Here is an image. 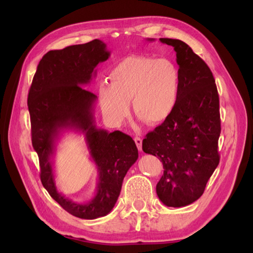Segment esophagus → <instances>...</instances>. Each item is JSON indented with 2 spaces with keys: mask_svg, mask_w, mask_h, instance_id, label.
Returning <instances> with one entry per match:
<instances>
[{
  "mask_svg": "<svg viewBox=\"0 0 253 253\" xmlns=\"http://www.w3.org/2000/svg\"><path fill=\"white\" fill-rule=\"evenodd\" d=\"M135 142L137 144V148L139 151H141L142 150V139L139 138V137H135Z\"/></svg>",
  "mask_w": 253,
  "mask_h": 253,
  "instance_id": "1",
  "label": "esophagus"
}]
</instances>
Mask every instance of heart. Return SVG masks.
<instances>
[{
  "label": "heart",
  "instance_id": "b5f03b06",
  "mask_svg": "<svg viewBox=\"0 0 253 253\" xmlns=\"http://www.w3.org/2000/svg\"><path fill=\"white\" fill-rule=\"evenodd\" d=\"M179 69L169 58L130 55L111 69L109 84L99 89L102 113L118 125L129 113L148 125H159L174 112L179 93Z\"/></svg>",
  "mask_w": 253,
  "mask_h": 253
}]
</instances>
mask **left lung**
Wrapping results in <instances>:
<instances>
[{
    "mask_svg": "<svg viewBox=\"0 0 253 253\" xmlns=\"http://www.w3.org/2000/svg\"><path fill=\"white\" fill-rule=\"evenodd\" d=\"M160 41L176 52L178 100L168 120L143 139L142 150L163 163L164 174L157 185L160 200L166 207L181 208L202 196L218 165L219 100L212 72L189 45L168 38Z\"/></svg>",
    "mask_w": 253,
    "mask_h": 253,
    "instance_id": "obj_1",
    "label": "left lung"
}]
</instances>
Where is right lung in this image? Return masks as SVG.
Returning a JSON list of instances; mask_svg holds the SVG:
<instances>
[{"label":"right lung","instance_id":"1","mask_svg":"<svg viewBox=\"0 0 253 253\" xmlns=\"http://www.w3.org/2000/svg\"><path fill=\"white\" fill-rule=\"evenodd\" d=\"M103 41L52 50L42 57L28 94L32 146L38 153L42 185L72 215L94 219L109 214L120 197L124 177L138 159L130 136L96 126V95L83 87L96 77L95 67L110 57ZM68 131L83 133L98 170L94 197L75 203L57 190L54 159L58 142Z\"/></svg>","mask_w":253,"mask_h":253}]
</instances>
